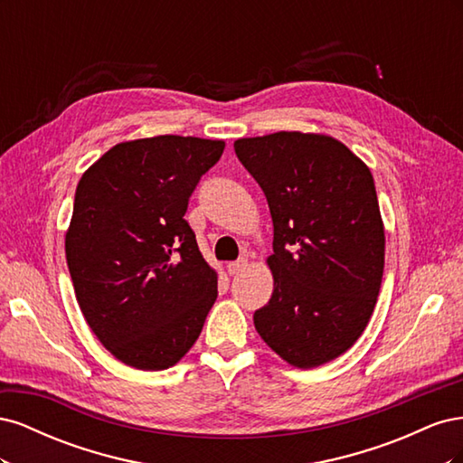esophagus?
<instances>
[{"mask_svg": "<svg viewBox=\"0 0 463 463\" xmlns=\"http://www.w3.org/2000/svg\"><path fill=\"white\" fill-rule=\"evenodd\" d=\"M245 269H247V259H240V260H233V262H230V264H228V272H230V276L240 274V272H243Z\"/></svg>", "mask_w": 463, "mask_h": 463, "instance_id": "1", "label": "esophagus"}]
</instances>
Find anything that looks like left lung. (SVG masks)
<instances>
[{"label": "left lung", "mask_w": 463, "mask_h": 463, "mask_svg": "<svg viewBox=\"0 0 463 463\" xmlns=\"http://www.w3.org/2000/svg\"><path fill=\"white\" fill-rule=\"evenodd\" d=\"M233 148L274 223V291L255 328L289 365L318 367L357 342L381 289L384 226L371 170L328 135L279 131Z\"/></svg>", "instance_id": "1"}]
</instances>
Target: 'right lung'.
I'll return each instance as SVG.
<instances>
[{"instance_id": "1", "label": "right lung", "mask_w": 463, "mask_h": 463, "mask_svg": "<svg viewBox=\"0 0 463 463\" xmlns=\"http://www.w3.org/2000/svg\"><path fill=\"white\" fill-rule=\"evenodd\" d=\"M226 143L160 135L119 143L82 174L65 233L75 296L108 352L141 371L174 367L218 296L187 220L189 197Z\"/></svg>"}]
</instances>
